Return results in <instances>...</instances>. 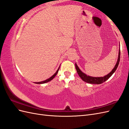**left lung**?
Segmentation results:
<instances>
[{
	"label": "left lung",
	"instance_id": "obj_1",
	"mask_svg": "<svg viewBox=\"0 0 129 129\" xmlns=\"http://www.w3.org/2000/svg\"><path fill=\"white\" fill-rule=\"evenodd\" d=\"M120 46H119L118 60H117V63L115 66V67L112 70V71H111L110 73H109L107 75H105L103 77H92V76H88L82 72L79 69V68L78 67L76 63H75V68L76 69V71L78 74H79V76L82 79V80L83 81L85 82L91 83V84H100L104 82L105 81H107L108 79H109L112 74H114V73L116 71L117 68L119 63V61H120Z\"/></svg>",
	"mask_w": 129,
	"mask_h": 129
}]
</instances>
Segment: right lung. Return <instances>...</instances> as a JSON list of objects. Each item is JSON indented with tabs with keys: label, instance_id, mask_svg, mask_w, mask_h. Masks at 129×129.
<instances>
[{
	"label": "right lung",
	"instance_id": "add662e5",
	"mask_svg": "<svg viewBox=\"0 0 129 129\" xmlns=\"http://www.w3.org/2000/svg\"><path fill=\"white\" fill-rule=\"evenodd\" d=\"M59 68H60V67H59V68H58V69L57 70L55 74H54L52 76H51L50 78H49V79H48L47 80H46L44 81H42V82H36V83H37V84H43V83H45L48 82H49V81H51V80H53V79H54V78L55 77V76L56 75V74H57V72H58V70H59Z\"/></svg>",
	"mask_w": 129,
	"mask_h": 129
}]
</instances>
